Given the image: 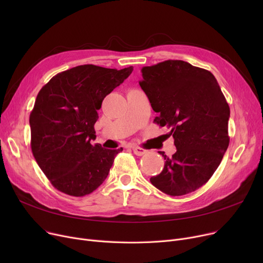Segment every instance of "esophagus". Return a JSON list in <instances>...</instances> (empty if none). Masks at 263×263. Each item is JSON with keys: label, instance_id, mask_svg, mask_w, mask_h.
<instances>
[{"label": "esophagus", "instance_id": "esophagus-1", "mask_svg": "<svg viewBox=\"0 0 263 263\" xmlns=\"http://www.w3.org/2000/svg\"><path fill=\"white\" fill-rule=\"evenodd\" d=\"M132 150H133V153H134L136 156H144V155L147 153L146 149H144V148H142V147H140V146H133V147H132Z\"/></svg>", "mask_w": 263, "mask_h": 263}]
</instances>
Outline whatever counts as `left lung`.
<instances>
[{"label":"left lung","mask_w":263,"mask_h":263,"mask_svg":"<svg viewBox=\"0 0 263 263\" xmlns=\"http://www.w3.org/2000/svg\"><path fill=\"white\" fill-rule=\"evenodd\" d=\"M140 85L155 122L171 129L177 148L164 157L163 171L150 182L165 194L181 196L208 182L229 145V105L214 76L183 61L168 60L142 68Z\"/></svg>","instance_id":"left-lung-1"}]
</instances>
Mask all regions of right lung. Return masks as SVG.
Instances as JSON below:
<instances>
[{
    "instance_id": "1",
    "label": "right lung",
    "mask_w": 263,
    "mask_h": 263,
    "mask_svg": "<svg viewBox=\"0 0 263 263\" xmlns=\"http://www.w3.org/2000/svg\"><path fill=\"white\" fill-rule=\"evenodd\" d=\"M133 67L81 65L54 76L37 95L30 115L33 156L51 184L82 197L100 186L122 148L91 145L103 99Z\"/></svg>"
}]
</instances>
